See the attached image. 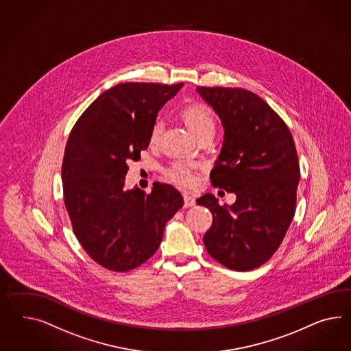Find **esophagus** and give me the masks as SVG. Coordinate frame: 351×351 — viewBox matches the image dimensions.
<instances>
[{
  "label": "esophagus",
  "instance_id": "34e87169",
  "mask_svg": "<svg viewBox=\"0 0 351 351\" xmlns=\"http://www.w3.org/2000/svg\"><path fill=\"white\" fill-rule=\"evenodd\" d=\"M184 202H185L186 208L195 206V198L191 194H184Z\"/></svg>",
  "mask_w": 351,
  "mask_h": 351
}]
</instances>
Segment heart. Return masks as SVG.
I'll list each match as a JSON object with an SVG mask.
<instances>
[{
	"label": "heart",
	"mask_w": 351,
	"mask_h": 351,
	"mask_svg": "<svg viewBox=\"0 0 351 351\" xmlns=\"http://www.w3.org/2000/svg\"><path fill=\"white\" fill-rule=\"evenodd\" d=\"M181 117H182L185 125L189 128L190 132L195 136H198L199 134L204 133V132H208V130H215L213 112L207 104H188L181 110ZM161 130V123L157 121L153 125L151 135H149L151 143L154 144V143L158 142ZM169 175L172 180L178 181L184 185H190L194 181L191 172L184 163H175L169 170Z\"/></svg>",
	"instance_id": "obj_1"
}]
</instances>
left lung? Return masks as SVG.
Segmentation results:
<instances>
[{"label":"left lung","instance_id":"1","mask_svg":"<svg viewBox=\"0 0 351 351\" xmlns=\"http://www.w3.org/2000/svg\"><path fill=\"white\" fill-rule=\"evenodd\" d=\"M197 92L223 126L210 182L237 195L232 206H219L209 193L197 199L213 216L203 241L221 265L250 271L275 254L294 218L300 179L294 139L282 119L250 90L198 86Z\"/></svg>","mask_w":351,"mask_h":351}]
</instances>
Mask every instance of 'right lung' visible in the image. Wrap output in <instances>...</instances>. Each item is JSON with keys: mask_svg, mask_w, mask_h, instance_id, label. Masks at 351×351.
Listing matches in <instances>:
<instances>
[{"mask_svg": "<svg viewBox=\"0 0 351 351\" xmlns=\"http://www.w3.org/2000/svg\"><path fill=\"white\" fill-rule=\"evenodd\" d=\"M121 83L79 117L67 139L62 186L76 239L95 262L126 272L149 259L184 206L180 191L154 182L149 194L125 189L128 163L141 160L163 104L182 88Z\"/></svg>", "mask_w": 351, "mask_h": 351, "instance_id": "1", "label": "right lung"}]
</instances>
